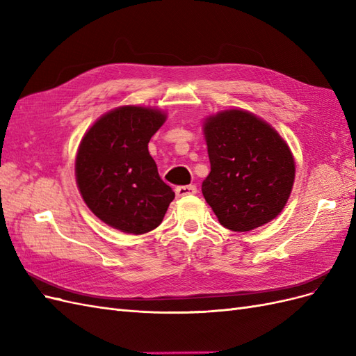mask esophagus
<instances>
[{
  "mask_svg": "<svg viewBox=\"0 0 356 356\" xmlns=\"http://www.w3.org/2000/svg\"><path fill=\"white\" fill-rule=\"evenodd\" d=\"M196 193H197L196 186H179L175 188L177 197H186V196L196 195Z\"/></svg>",
  "mask_w": 356,
  "mask_h": 356,
  "instance_id": "34e87169",
  "label": "esophagus"
}]
</instances>
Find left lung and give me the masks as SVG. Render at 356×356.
Returning <instances> with one entry per match:
<instances>
[{
  "label": "left lung",
  "mask_w": 356,
  "mask_h": 356,
  "mask_svg": "<svg viewBox=\"0 0 356 356\" xmlns=\"http://www.w3.org/2000/svg\"><path fill=\"white\" fill-rule=\"evenodd\" d=\"M211 172L202 193L222 227L251 232L282 212L296 178L294 156L275 127L241 108L204 118Z\"/></svg>",
  "instance_id": "8db88e82"
}]
</instances>
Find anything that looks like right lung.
<instances>
[{
	"mask_svg": "<svg viewBox=\"0 0 356 356\" xmlns=\"http://www.w3.org/2000/svg\"><path fill=\"white\" fill-rule=\"evenodd\" d=\"M166 113L123 105L101 115L81 138L75 181L88 208L113 229L144 234L159 227L175 193L148 153Z\"/></svg>",
	"mask_w": 356,
	"mask_h": 356,
	"instance_id": "add662e5",
	"label": "right lung"
}]
</instances>
